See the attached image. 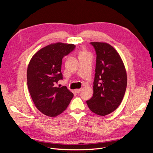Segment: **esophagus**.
<instances>
[{
  "mask_svg": "<svg viewBox=\"0 0 153 153\" xmlns=\"http://www.w3.org/2000/svg\"><path fill=\"white\" fill-rule=\"evenodd\" d=\"M81 89H76L75 90V92H76V93H79V92L81 91Z\"/></svg>",
  "mask_w": 153,
  "mask_h": 153,
  "instance_id": "esophagus-1",
  "label": "esophagus"
}]
</instances>
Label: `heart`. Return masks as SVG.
Segmentation results:
<instances>
[{
  "label": "heart",
  "instance_id": "1",
  "mask_svg": "<svg viewBox=\"0 0 153 153\" xmlns=\"http://www.w3.org/2000/svg\"><path fill=\"white\" fill-rule=\"evenodd\" d=\"M85 54H87V52H86V51L84 50H82L80 52V55H85Z\"/></svg>",
  "mask_w": 153,
  "mask_h": 153
}]
</instances>
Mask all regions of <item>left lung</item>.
Masks as SVG:
<instances>
[{
	"mask_svg": "<svg viewBox=\"0 0 153 153\" xmlns=\"http://www.w3.org/2000/svg\"><path fill=\"white\" fill-rule=\"evenodd\" d=\"M96 52L93 96L87 101L89 109L104 116L116 110L127 86V74L123 60L112 46L105 42H91Z\"/></svg>",
	"mask_w": 153,
	"mask_h": 153,
	"instance_id": "1",
	"label": "left lung"
}]
</instances>
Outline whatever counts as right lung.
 <instances>
[{
    "mask_svg": "<svg viewBox=\"0 0 153 153\" xmlns=\"http://www.w3.org/2000/svg\"><path fill=\"white\" fill-rule=\"evenodd\" d=\"M73 44L57 42L38 51L29 63L27 85L32 101L41 113L56 117L66 109L73 94L66 86L57 87L62 79V58L75 48Z\"/></svg>",
    "mask_w": 153,
    "mask_h": 153,
    "instance_id": "right-lung-1",
    "label": "right lung"
}]
</instances>
